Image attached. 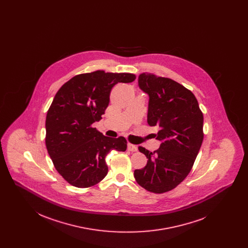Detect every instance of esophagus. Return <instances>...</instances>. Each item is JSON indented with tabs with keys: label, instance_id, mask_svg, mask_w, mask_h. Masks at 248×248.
I'll list each match as a JSON object with an SVG mask.
<instances>
[{
	"label": "esophagus",
	"instance_id": "obj_1",
	"mask_svg": "<svg viewBox=\"0 0 248 248\" xmlns=\"http://www.w3.org/2000/svg\"><path fill=\"white\" fill-rule=\"evenodd\" d=\"M127 150L129 151V152H137L138 151V147L136 146V145H134V144H131V143H128V145H127Z\"/></svg>",
	"mask_w": 248,
	"mask_h": 248
}]
</instances>
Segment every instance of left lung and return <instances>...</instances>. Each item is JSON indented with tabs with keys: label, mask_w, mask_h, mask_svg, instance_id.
<instances>
[{
	"label": "left lung",
	"mask_w": 248,
	"mask_h": 248,
	"mask_svg": "<svg viewBox=\"0 0 248 248\" xmlns=\"http://www.w3.org/2000/svg\"><path fill=\"white\" fill-rule=\"evenodd\" d=\"M139 86L149 94L148 124L159 128L161 145L154 153L139 147L148 163L134 177L148 191L164 193L189 175L203 140V116L195 95L172 79L144 72Z\"/></svg>",
	"instance_id": "1"
}]
</instances>
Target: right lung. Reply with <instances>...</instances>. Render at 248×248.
<instances>
[{"instance_id": "obj_1", "label": "right lung", "mask_w": 248, "mask_h": 248, "mask_svg": "<svg viewBox=\"0 0 248 248\" xmlns=\"http://www.w3.org/2000/svg\"><path fill=\"white\" fill-rule=\"evenodd\" d=\"M133 73L95 71L72 77L55 95L46 120V145L57 171L71 185L88 188L108 174L107 154L124 152V137H105L92 126L109 103L112 87L135 81Z\"/></svg>"}]
</instances>
